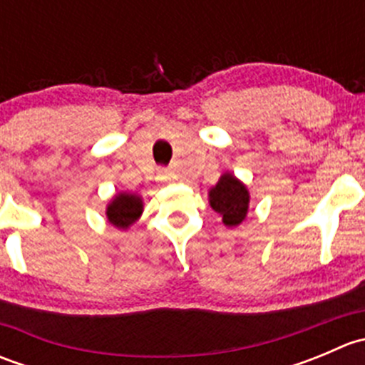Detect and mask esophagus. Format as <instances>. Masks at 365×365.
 <instances>
[{"mask_svg":"<svg viewBox=\"0 0 365 365\" xmlns=\"http://www.w3.org/2000/svg\"><path fill=\"white\" fill-rule=\"evenodd\" d=\"M159 178L162 180V182H171L173 178H175V175H173L169 169H160L159 171Z\"/></svg>","mask_w":365,"mask_h":365,"instance_id":"obj_1","label":"esophagus"}]
</instances>
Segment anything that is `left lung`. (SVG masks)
I'll list each match as a JSON object with an SVG mask.
<instances>
[{"label": "left lung", "mask_w": 365, "mask_h": 365, "mask_svg": "<svg viewBox=\"0 0 365 365\" xmlns=\"http://www.w3.org/2000/svg\"><path fill=\"white\" fill-rule=\"evenodd\" d=\"M210 205L222 215V222L226 226H238L247 215L249 192L244 183L227 173L210 190Z\"/></svg>", "instance_id": "1"}]
</instances>
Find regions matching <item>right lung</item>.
I'll list each match as a JSON object with an SVG mask.
<instances>
[{
  "label": "right lung",
  "mask_w": 365,
  "mask_h": 365,
  "mask_svg": "<svg viewBox=\"0 0 365 365\" xmlns=\"http://www.w3.org/2000/svg\"><path fill=\"white\" fill-rule=\"evenodd\" d=\"M143 212L141 197L132 196V194H118L114 201L108 206V219L113 226L125 230L132 222L138 220Z\"/></svg>",
  "instance_id": "1"
}]
</instances>
